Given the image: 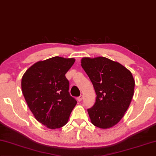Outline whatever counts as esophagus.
I'll use <instances>...</instances> for the list:
<instances>
[{
    "label": "esophagus",
    "mask_w": 156,
    "mask_h": 156,
    "mask_svg": "<svg viewBox=\"0 0 156 156\" xmlns=\"http://www.w3.org/2000/svg\"><path fill=\"white\" fill-rule=\"evenodd\" d=\"M82 99H83V95H80V97H78V98H77V100H78V101H79V102H80L82 100Z\"/></svg>",
    "instance_id": "34e87169"
}]
</instances>
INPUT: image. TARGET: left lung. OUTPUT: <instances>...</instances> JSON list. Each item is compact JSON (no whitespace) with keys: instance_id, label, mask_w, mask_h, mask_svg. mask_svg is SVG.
Instances as JSON below:
<instances>
[{"instance_id":"obj_1","label":"left lung","mask_w":156,"mask_h":156,"mask_svg":"<svg viewBox=\"0 0 156 156\" xmlns=\"http://www.w3.org/2000/svg\"><path fill=\"white\" fill-rule=\"evenodd\" d=\"M81 66L89 77L97 98L87 109L91 123L108 129L124 117L134 95L135 80L130 70L104 57H83Z\"/></svg>"}]
</instances>
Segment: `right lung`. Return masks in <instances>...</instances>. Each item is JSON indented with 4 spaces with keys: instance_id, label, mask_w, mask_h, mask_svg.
Wrapping results in <instances>:
<instances>
[{
    "instance_id": "add662e5",
    "label": "right lung",
    "mask_w": 156,
    "mask_h": 156,
    "mask_svg": "<svg viewBox=\"0 0 156 156\" xmlns=\"http://www.w3.org/2000/svg\"><path fill=\"white\" fill-rule=\"evenodd\" d=\"M74 62V58L54 57L33 64L23 75L21 90L27 104L48 129L65 126L77 103L69 93L65 76Z\"/></svg>"
}]
</instances>
